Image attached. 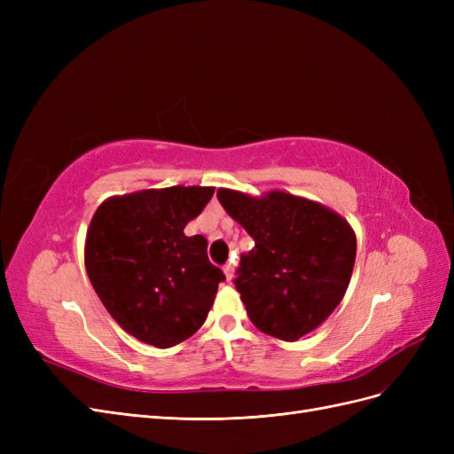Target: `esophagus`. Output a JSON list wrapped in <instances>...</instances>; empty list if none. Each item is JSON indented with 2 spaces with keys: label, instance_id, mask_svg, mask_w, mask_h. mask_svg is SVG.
<instances>
[{
  "label": "esophagus",
  "instance_id": "obj_1",
  "mask_svg": "<svg viewBox=\"0 0 454 454\" xmlns=\"http://www.w3.org/2000/svg\"><path fill=\"white\" fill-rule=\"evenodd\" d=\"M223 272H225V278L231 282L232 278H235V267H232L231 263H227L225 267H223Z\"/></svg>",
  "mask_w": 454,
  "mask_h": 454
}]
</instances>
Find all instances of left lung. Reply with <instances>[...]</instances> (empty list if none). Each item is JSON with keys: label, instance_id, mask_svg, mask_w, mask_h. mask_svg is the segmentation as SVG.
Listing matches in <instances>:
<instances>
[{"label": "left lung", "instance_id": "8db88e82", "mask_svg": "<svg viewBox=\"0 0 454 454\" xmlns=\"http://www.w3.org/2000/svg\"><path fill=\"white\" fill-rule=\"evenodd\" d=\"M217 200L255 242L235 278L252 324L290 342L322 325L352 277L356 235L347 219L278 189L261 197L217 189Z\"/></svg>", "mask_w": 454, "mask_h": 454}]
</instances>
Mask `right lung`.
I'll return each mask as SVG.
<instances>
[{
	"instance_id": "add662e5",
	"label": "right lung",
	"mask_w": 454,
	"mask_h": 454,
	"mask_svg": "<svg viewBox=\"0 0 454 454\" xmlns=\"http://www.w3.org/2000/svg\"><path fill=\"white\" fill-rule=\"evenodd\" d=\"M214 187L174 185L109 197L87 229L85 269L114 320L145 345L170 348L199 332L225 280L204 237L185 225Z\"/></svg>"
}]
</instances>
